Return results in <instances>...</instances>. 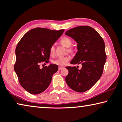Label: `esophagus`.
<instances>
[{
	"instance_id": "esophagus-1",
	"label": "esophagus",
	"mask_w": 122,
	"mask_h": 122,
	"mask_svg": "<svg viewBox=\"0 0 122 122\" xmlns=\"http://www.w3.org/2000/svg\"><path fill=\"white\" fill-rule=\"evenodd\" d=\"M63 67H61V66H59V70H61L62 69H63Z\"/></svg>"
}]
</instances>
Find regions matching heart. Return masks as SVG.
<instances>
[{"label": "heart", "instance_id": "b5f03b06", "mask_svg": "<svg viewBox=\"0 0 122 122\" xmlns=\"http://www.w3.org/2000/svg\"><path fill=\"white\" fill-rule=\"evenodd\" d=\"M60 43L65 47H69L71 44V41L69 38H67V37H64V38H62L61 39ZM69 50L71 51V49H69ZM49 52H50L51 55H54V54L55 48H54V47L53 46H51L50 47V49H49ZM70 59H71V56H69L59 57V58H57L56 59H55V60H54L53 63L59 66H64L70 60Z\"/></svg>", "mask_w": 122, "mask_h": 122}]
</instances>
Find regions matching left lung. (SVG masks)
I'll return each mask as SVG.
<instances>
[{"instance_id":"obj_1","label":"left lung","mask_w":122,"mask_h":122,"mask_svg":"<svg viewBox=\"0 0 122 122\" xmlns=\"http://www.w3.org/2000/svg\"><path fill=\"white\" fill-rule=\"evenodd\" d=\"M65 34L77 43V52L71 64H81L82 68L66 67L69 71L66 82L70 88L78 92H86L98 81L107 59L104 41L97 32L90 26H78Z\"/></svg>"}]
</instances>
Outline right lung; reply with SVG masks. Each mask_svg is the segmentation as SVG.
Returning a JSON list of instances; mask_svg holds the SVG:
<instances>
[{"label":"right lung","instance_id":"add662e5","mask_svg":"<svg viewBox=\"0 0 122 122\" xmlns=\"http://www.w3.org/2000/svg\"><path fill=\"white\" fill-rule=\"evenodd\" d=\"M64 30L35 28L27 32L18 42L14 69L20 85L30 93L36 95L44 92L58 70L57 65L54 64L40 69V64L49 62L50 47Z\"/></svg>","mask_w":122,"mask_h":122}]
</instances>
